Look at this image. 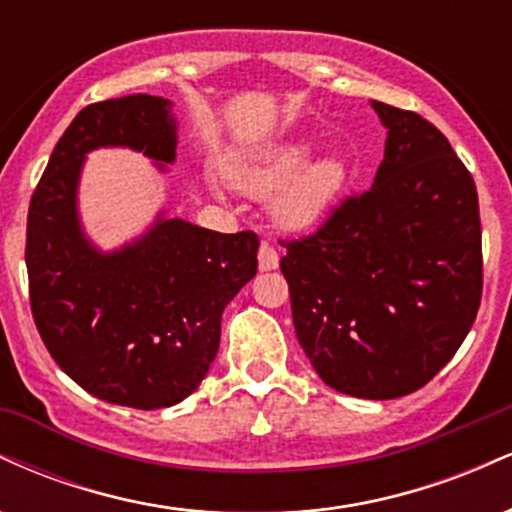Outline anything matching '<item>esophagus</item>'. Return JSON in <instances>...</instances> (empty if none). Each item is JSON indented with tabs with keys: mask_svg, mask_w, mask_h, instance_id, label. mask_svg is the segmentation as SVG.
Masks as SVG:
<instances>
[{
	"mask_svg": "<svg viewBox=\"0 0 512 512\" xmlns=\"http://www.w3.org/2000/svg\"><path fill=\"white\" fill-rule=\"evenodd\" d=\"M257 262H260V269L262 272H272V269L279 267V252L272 243H264L260 245V252H257Z\"/></svg>",
	"mask_w": 512,
	"mask_h": 512,
	"instance_id": "34e87169",
	"label": "esophagus"
}]
</instances>
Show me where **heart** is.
Returning a JSON list of instances; mask_svg holds the SVG:
<instances>
[{"label": "heart", "mask_w": 512, "mask_h": 512, "mask_svg": "<svg viewBox=\"0 0 512 512\" xmlns=\"http://www.w3.org/2000/svg\"><path fill=\"white\" fill-rule=\"evenodd\" d=\"M310 149L303 142L279 144L262 154L226 163L223 175L250 197L272 199V216L291 231L315 226L327 216L346 187V166L339 158L308 163Z\"/></svg>", "instance_id": "1"}]
</instances>
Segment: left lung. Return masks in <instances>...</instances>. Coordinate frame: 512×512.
<instances>
[{
	"label": "left lung",
	"mask_w": 512,
	"mask_h": 512,
	"mask_svg": "<svg viewBox=\"0 0 512 512\" xmlns=\"http://www.w3.org/2000/svg\"><path fill=\"white\" fill-rule=\"evenodd\" d=\"M387 127L373 187L310 236L281 243L296 337L322 383L361 399L424 387L455 356L481 303L472 173L445 134L373 101Z\"/></svg>",
	"instance_id": "obj_1"
}]
</instances>
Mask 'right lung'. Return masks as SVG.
<instances>
[{
    "instance_id": "obj_1",
    "label": "right lung",
    "mask_w": 512,
    "mask_h": 512,
    "mask_svg": "<svg viewBox=\"0 0 512 512\" xmlns=\"http://www.w3.org/2000/svg\"><path fill=\"white\" fill-rule=\"evenodd\" d=\"M168 98L134 93L86 105L52 151L28 207L26 267L35 327L50 356L93 397L173 407L197 390L221 342V315L257 272L260 238L158 216L134 243L93 248L76 211L88 151L129 146L175 161Z\"/></svg>"
}]
</instances>
